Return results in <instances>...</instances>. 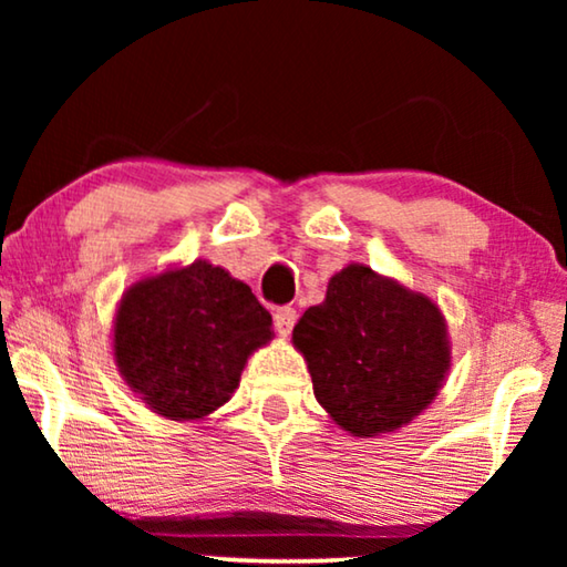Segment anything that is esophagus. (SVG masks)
<instances>
[{"instance_id": "34e87169", "label": "esophagus", "mask_w": 567, "mask_h": 567, "mask_svg": "<svg viewBox=\"0 0 567 567\" xmlns=\"http://www.w3.org/2000/svg\"><path fill=\"white\" fill-rule=\"evenodd\" d=\"M274 322H276V330L281 332V336H289L293 324H297V309L293 307H278L276 315H274Z\"/></svg>"}]
</instances>
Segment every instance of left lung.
Listing matches in <instances>:
<instances>
[{
  "mask_svg": "<svg viewBox=\"0 0 567 567\" xmlns=\"http://www.w3.org/2000/svg\"><path fill=\"white\" fill-rule=\"evenodd\" d=\"M315 398L340 429L377 436L413 421L449 371L446 324L423 293L348 266L293 328Z\"/></svg>",
  "mask_w": 567,
  "mask_h": 567,
  "instance_id": "obj_1",
  "label": "left lung"
}]
</instances>
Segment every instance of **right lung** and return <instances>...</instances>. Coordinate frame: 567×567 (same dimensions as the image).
I'll return each mask as SVG.
<instances>
[{
	"instance_id": "right-lung-1",
	"label": "right lung",
	"mask_w": 567,
	"mask_h": 567,
	"mask_svg": "<svg viewBox=\"0 0 567 567\" xmlns=\"http://www.w3.org/2000/svg\"><path fill=\"white\" fill-rule=\"evenodd\" d=\"M270 322L250 286L198 260L123 293L115 363L154 413L196 421L231 398L247 355L274 336Z\"/></svg>"
}]
</instances>
